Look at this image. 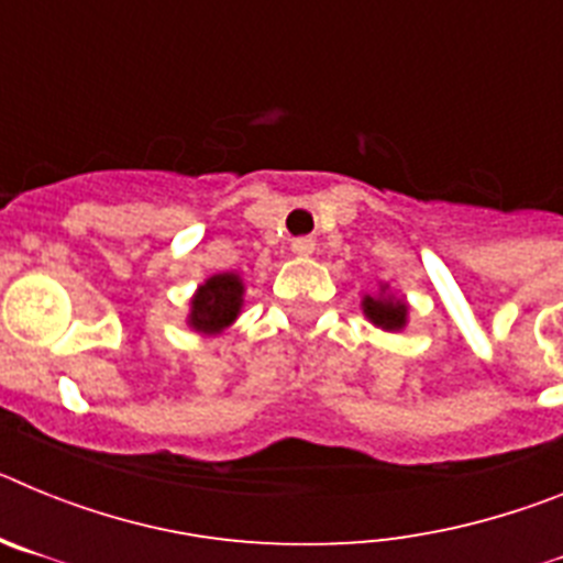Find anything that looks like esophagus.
<instances>
[{
    "label": "esophagus",
    "instance_id": "1",
    "mask_svg": "<svg viewBox=\"0 0 563 563\" xmlns=\"http://www.w3.org/2000/svg\"><path fill=\"white\" fill-rule=\"evenodd\" d=\"M312 251H316V242H312V239H292V253H296V256H312Z\"/></svg>",
    "mask_w": 563,
    "mask_h": 563
}]
</instances>
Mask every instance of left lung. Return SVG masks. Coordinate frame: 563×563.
Here are the masks:
<instances>
[{"mask_svg":"<svg viewBox=\"0 0 563 563\" xmlns=\"http://www.w3.org/2000/svg\"><path fill=\"white\" fill-rule=\"evenodd\" d=\"M361 310L383 332H400L409 324V305L406 298L389 292V285H380L375 296H363Z\"/></svg>","mask_w":563,"mask_h":563,"instance_id":"8db88e82","label":"left lung"}]
</instances>
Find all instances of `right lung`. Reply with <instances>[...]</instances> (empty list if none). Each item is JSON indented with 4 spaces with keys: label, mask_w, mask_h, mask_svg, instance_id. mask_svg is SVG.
I'll list each match as a JSON object with an SVG mask.
<instances>
[{
    "label": "right lung",
    "mask_w": 563,
    "mask_h": 563,
    "mask_svg": "<svg viewBox=\"0 0 563 563\" xmlns=\"http://www.w3.org/2000/svg\"><path fill=\"white\" fill-rule=\"evenodd\" d=\"M245 305V282L239 273H217L191 296L188 327L200 335H220L233 324Z\"/></svg>",
    "instance_id": "obj_1"
}]
</instances>
